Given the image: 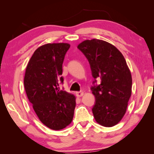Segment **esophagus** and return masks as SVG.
<instances>
[{"mask_svg": "<svg viewBox=\"0 0 154 154\" xmlns=\"http://www.w3.org/2000/svg\"><path fill=\"white\" fill-rule=\"evenodd\" d=\"M83 94H84V92H83V91H79V92H76V94L78 97H81V96H82L83 95Z\"/></svg>", "mask_w": 154, "mask_h": 154, "instance_id": "1", "label": "esophagus"}]
</instances>
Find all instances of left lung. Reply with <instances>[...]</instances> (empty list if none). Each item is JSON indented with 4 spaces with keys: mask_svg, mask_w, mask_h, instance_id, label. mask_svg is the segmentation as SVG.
Instances as JSON below:
<instances>
[{
    "mask_svg": "<svg viewBox=\"0 0 154 154\" xmlns=\"http://www.w3.org/2000/svg\"><path fill=\"white\" fill-rule=\"evenodd\" d=\"M77 48L86 57L92 77L96 102L92 108L97 123L105 127L118 124L126 113L132 94V76L122 54L105 41L85 40ZM100 77L101 84L95 85Z\"/></svg>",
    "mask_w": 154,
    "mask_h": 154,
    "instance_id": "1",
    "label": "left lung"
}]
</instances>
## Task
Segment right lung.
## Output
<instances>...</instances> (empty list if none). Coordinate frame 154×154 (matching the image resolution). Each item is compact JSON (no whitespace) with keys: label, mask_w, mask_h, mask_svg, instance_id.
<instances>
[{"label":"right lung","mask_w":154,"mask_h":154,"mask_svg":"<svg viewBox=\"0 0 154 154\" xmlns=\"http://www.w3.org/2000/svg\"><path fill=\"white\" fill-rule=\"evenodd\" d=\"M68 43H48L36 49L26 69L24 88L36 116L47 127L62 130L71 123L75 96L60 90Z\"/></svg>","instance_id":"add662e5"}]
</instances>
